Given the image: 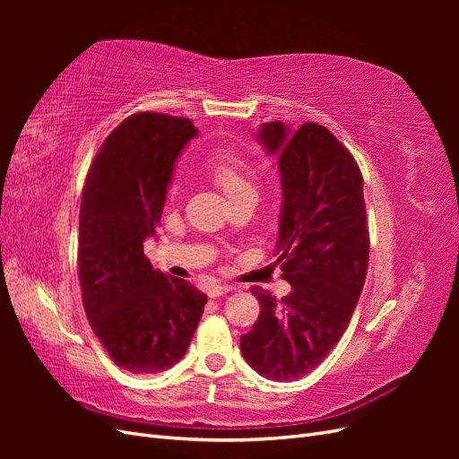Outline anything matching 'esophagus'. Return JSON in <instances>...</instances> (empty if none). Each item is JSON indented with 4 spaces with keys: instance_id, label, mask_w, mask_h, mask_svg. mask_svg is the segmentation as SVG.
I'll use <instances>...</instances> for the list:
<instances>
[{
    "instance_id": "esophagus-1",
    "label": "esophagus",
    "mask_w": 459,
    "mask_h": 459,
    "mask_svg": "<svg viewBox=\"0 0 459 459\" xmlns=\"http://www.w3.org/2000/svg\"><path fill=\"white\" fill-rule=\"evenodd\" d=\"M233 289H235L233 285L218 283V285H212L211 289H208V297H211V299H216V297H224L226 293H230V290H233Z\"/></svg>"
}]
</instances>
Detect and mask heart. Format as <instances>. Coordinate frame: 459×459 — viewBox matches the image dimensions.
<instances>
[{
    "label": "heart",
    "instance_id": "1",
    "mask_svg": "<svg viewBox=\"0 0 459 459\" xmlns=\"http://www.w3.org/2000/svg\"><path fill=\"white\" fill-rule=\"evenodd\" d=\"M208 170L214 178V182L224 189L228 197L239 195L243 191L255 189L253 179L248 178V169L245 160L233 151H218L208 160ZM176 191V187H174Z\"/></svg>",
    "mask_w": 459,
    "mask_h": 459
}]
</instances>
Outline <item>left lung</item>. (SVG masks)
<instances>
[{
	"label": "left lung",
	"mask_w": 459,
	"mask_h": 459,
	"mask_svg": "<svg viewBox=\"0 0 459 459\" xmlns=\"http://www.w3.org/2000/svg\"><path fill=\"white\" fill-rule=\"evenodd\" d=\"M258 140L277 157L283 206L277 264L290 293L277 300L251 287L260 302L241 335L247 364L272 381H297L324 362L349 325L369 258L364 178L351 151L325 126L290 130L262 124Z\"/></svg>",
	"instance_id": "left-lung-1"
}]
</instances>
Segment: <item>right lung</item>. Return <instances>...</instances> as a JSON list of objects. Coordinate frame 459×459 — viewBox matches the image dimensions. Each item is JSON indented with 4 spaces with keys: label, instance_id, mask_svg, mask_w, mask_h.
<instances>
[{
    "label": "right lung",
    "instance_id": "right-lung-1",
    "mask_svg": "<svg viewBox=\"0 0 459 459\" xmlns=\"http://www.w3.org/2000/svg\"><path fill=\"white\" fill-rule=\"evenodd\" d=\"M189 118L135 113L108 134L82 191L78 275L93 333L130 373H160L184 358L206 295L152 270L143 241L155 235Z\"/></svg>",
    "mask_w": 459,
    "mask_h": 459
}]
</instances>
